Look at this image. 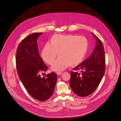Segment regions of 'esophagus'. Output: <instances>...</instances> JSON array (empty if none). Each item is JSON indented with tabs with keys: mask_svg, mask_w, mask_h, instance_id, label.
<instances>
[{
	"mask_svg": "<svg viewBox=\"0 0 121 121\" xmlns=\"http://www.w3.org/2000/svg\"><path fill=\"white\" fill-rule=\"evenodd\" d=\"M62 74V72H58L56 73V74H57V75H61Z\"/></svg>",
	"mask_w": 121,
	"mask_h": 121,
	"instance_id": "34e87169",
	"label": "esophagus"
}]
</instances>
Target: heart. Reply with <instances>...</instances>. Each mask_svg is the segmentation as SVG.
Segmentation results:
<instances>
[{"instance_id":"obj_1","label":"heart","mask_w":121,"mask_h":121,"mask_svg":"<svg viewBox=\"0 0 121 121\" xmlns=\"http://www.w3.org/2000/svg\"><path fill=\"white\" fill-rule=\"evenodd\" d=\"M88 48V41L84 36L75 35L55 34L50 43L44 46L42 52L43 60L52 65L58 56H59L51 67L54 71H61L69 65L74 66L84 58Z\"/></svg>"}]
</instances>
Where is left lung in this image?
Here are the masks:
<instances>
[{
  "instance_id": "left-lung-1",
  "label": "left lung",
  "mask_w": 121,
  "mask_h": 121,
  "mask_svg": "<svg viewBox=\"0 0 121 121\" xmlns=\"http://www.w3.org/2000/svg\"><path fill=\"white\" fill-rule=\"evenodd\" d=\"M96 47L91 56L73 68L78 72L71 71L69 81L73 92L79 97H86L92 93L97 88L105 70V56L101 41L93 34Z\"/></svg>"
}]
</instances>
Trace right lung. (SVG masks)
I'll use <instances>...</instances> for the list:
<instances>
[{"label": "right lung", "mask_w": 121, "mask_h": 121, "mask_svg": "<svg viewBox=\"0 0 121 121\" xmlns=\"http://www.w3.org/2000/svg\"><path fill=\"white\" fill-rule=\"evenodd\" d=\"M42 32L34 33L22 40L16 51L17 72L21 81L29 94L40 101H45L52 96L57 75L52 72L42 78L41 72H45L47 66L40 57L37 40Z\"/></svg>", "instance_id": "add662e5"}]
</instances>
